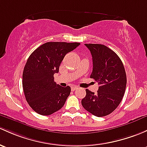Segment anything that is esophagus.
I'll use <instances>...</instances> for the list:
<instances>
[{
    "instance_id": "34e87169",
    "label": "esophagus",
    "mask_w": 147,
    "mask_h": 147,
    "mask_svg": "<svg viewBox=\"0 0 147 147\" xmlns=\"http://www.w3.org/2000/svg\"><path fill=\"white\" fill-rule=\"evenodd\" d=\"M78 86H72V87H71V89H72V91H75L77 89H78Z\"/></svg>"
}]
</instances>
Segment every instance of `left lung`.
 Instances as JSON below:
<instances>
[{
    "instance_id": "8db88e82",
    "label": "left lung",
    "mask_w": 147,
    "mask_h": 147,
    "mask_svg": "<svg viewBox=\"0 0 147 147\" xmlns=\"http://www.w3.org/2000/svg\"><path fill=\"white\" fill-rule=\"evenodd\" d=\"M85 46L93 61L90 78L98 82L99 86L96 94L86 89L82 105L95 116H106L115 111L123 99L127 84L125 70L118 55L109 47L96 44Z\"/></svg>"
}]
</instances>
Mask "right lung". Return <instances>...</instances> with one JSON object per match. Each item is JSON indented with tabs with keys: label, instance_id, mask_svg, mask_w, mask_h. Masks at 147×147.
Segmentation results:
<instances>
[{
	"label": "right lung",
	"instance_id": "right-lung-1",
	"mask_svg": "<svg viewBox=\"0 0 147 147\" xmlns=\"http://www.w3.org/2000/svg\"><path fill=\"white\" fill-rule=\"evenodd\" d=\"M80 43L47 42L29 55L23 70L22 86L30 107L42 115L53 114L64 106L70 94L69 86L63 87L54 82L65 55Z\"/></svg>",
	"mask_w": 147,
	"mask_h": 147
}]
</instances>
